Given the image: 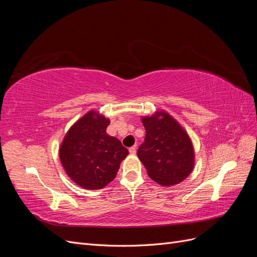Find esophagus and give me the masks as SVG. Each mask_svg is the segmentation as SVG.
Masks as SVG:
<instances>
[{"mask_svg": "<svg viewBox=\"0 0 257 257\" xmlns=\"http://www.w3.org/2000/svg\"><path fill=\"white\" fill-rule=\"evenodd\" d=\"M130 153L131 154H135L136 153V147H132V148H130Z\"/></svg>", "mask_w": 257, "mask_h": 257, "instance_id": "1", "label": "esophagus"}]
</instances>
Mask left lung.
<instances>
[{
  "mask_svg": "<svg viewBox=\"0 0 257 257\" xmlns=\"http://www.w3.org/2000/svg\"><path fill=\"white\" fill-rule=\"evenodd\" d=\"M146 130L137 155L149 177L161 185L178 184L194 167V148L188 133L172 115L157 111L142 119Z\"/></svg>",
  "mask_w": 257,
  "mask_h": 257,
  "instance_id": "1",
  "label": "left lung"
}]
</instances>
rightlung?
<instances>
[{"mask_svg": "<svg viewBox=\"0 0 257 257\" xmlns=\"http://www.w3.org/2000/svg\"><path fill=\"white\" fill-rule=\"evenodd\" d=\"M110 121L91 110L68 130L60 147L67 176L83 189L99 190L111 182L128 150L106 128Z\"/></svg>", "mask_w": 257, "mask_h": 257, "instance_id": "1", "label": "right lung"}]
</instances>
